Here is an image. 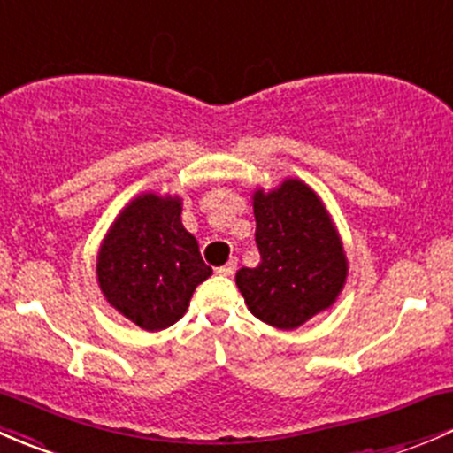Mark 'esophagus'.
Masks as SVG:
<instances>
[{
  "label": "esophagus",
  "instance_id": "34e87169",
  "mask_svg": "<svg viewBox=\"0 0 453 453\" xmlns=\"http://www.w3.org/2000/svg\"><path fill=\"white\" fill-rule=\"evenodd\" d=\"M235 268H237V259H228L225 265H220V268H218V273L225 274V277H231V274L235 273Z\"/></svg>",
  "mask_w": 453,
  "mask_h": 453
}]
</instances>
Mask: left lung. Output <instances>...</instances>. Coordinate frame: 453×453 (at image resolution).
Instances as JSON below:
<instances>
[{
	"mask_svg": "<svg viewBox=\"0 0 453 453\" xmlns=\"http://www.w3.org/2000/svg\"><path fill=\"white\" fill-rule=\"evenodd\" d=\"M259 264L240 268L235 283L249 310L277 329H295L327 310L347 279V257L327 209L296 179L255 192Z\"/></svg>",
	"mask_w": 453,
	"mask_h": 453,
	"instance_id": "left-lung-1",
	"label": "left lung"
}]
</instances>
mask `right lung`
Returning a JSON list of instances; mask_svg holds the SVG:
<instances>
[{
	"instance_id": "right-lung-1",
	"label": "right lung",
	"mask_w": 453,
	"mask_h": 453,
	"mask_svg": "<svg viewBox=\"0 0 453 453\" xmlns=\"http://www.w3.org/2000/svg\"><path fill=\"white\" fill-rule=\"evenodd\" d=\"M211 274L180 222V198L143 194L119 213L97 255L106 301L146 331L174 325Z\"/></svg>"
}]
</instances>
